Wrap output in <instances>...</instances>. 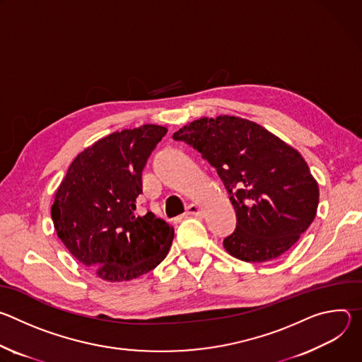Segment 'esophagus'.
Returning <instances> with one entry per match:
<instances>
[{
  "instance_id": "obj_1",
  "label": "esophagus",
  "mask_w": 362,
  "mask_h": 362,
  "mask_svg": "<svg viewBox=\"0 0 362 362\" xmlns=\"http://www.w3.org/2000/svg\"><path fill=\"white\" fill-rule=\"evenodd\" d=\"M186 215H187V216H202V215H203V211L200 209V206H197V204H194V203H190V204L187 206V209H186Z\"/></svg>"
}]
</instances>
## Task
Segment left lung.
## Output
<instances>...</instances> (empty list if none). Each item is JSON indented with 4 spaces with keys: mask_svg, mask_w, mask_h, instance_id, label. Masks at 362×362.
Instances as JSON below:
<instances>
[{
    "mask_svg": "<svg viewBox=\"0 0 362 362\" xmlns=\"http://www.w3.org/2000/svg\"><path fill=\"white\" fill-rule=\"evenodd\" d=\"M173 139L196 148L230 194L238 222L223 246L236 259H276L314 222L318 182L300 153L265 127L222 115L193 120Z\"/></svg>",
    "mask_w": 362,
    "mask_h": 362,
    "instance_id": "8db88e82",
    "label": "left lung"
}]
</instances>
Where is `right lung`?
<instances>
[{
  "label": "right lung",
  "mask_w": 362,
  "mask_h": 362,
  "mask_svg": "<svg viewBox=\"0 0 362 362\" xmlns=\"http://www.w3.org/2000/svg\"><path fill=\"white\" fill-rule=\"evenodd\" d=\"M168 129L143 124L115 132L70 165L51 206L57 236L103 281L127 282L156 268L175 229L151 212L136 215L141 172Z\"/></svg>",
  "instance_id": "add662e5"
}]
</instances>
